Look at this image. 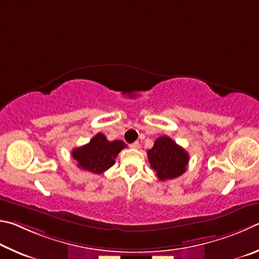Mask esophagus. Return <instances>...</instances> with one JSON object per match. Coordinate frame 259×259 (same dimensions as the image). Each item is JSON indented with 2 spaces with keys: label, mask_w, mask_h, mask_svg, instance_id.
Returning a JSON list of instances; mask_svg holds the SVG:
<instances>
[{
  "label": "esophagus",
  "mask_w": 259,
  "mask_h": 259,
  "mask_svg": "<svg viewBox=\"0 0 259 259\" xmlns=\"http://www.w3.org/2000/svg\"><path fill=\"white\" fill-rule=\"evenodd\" d=\"M130 147L132 148V149H140V143L139 142H134V143L131 144Z\"/></svg>",
  "instance_id": "1"
}]
</instances>
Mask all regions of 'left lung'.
<instances>
[{"label":"left lung","instance_id":"left-lung-1","mask_svg":"<svg viewBox=\"0 0 259 259\" xmlns=\"http://www.w3.org/2000/svg\"><path fill=\"white\" fill-rule=\"evenodd\" d=\"M151 168L160 181L176 179L185 173L189 153L168 137L158 138L153 147L148 150Z\"/></svg>","mask_w":259,"mask_h":259}]
</instances>
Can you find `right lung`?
Here are the masks:
<instances>
[{
    "label": "right lung",
    "instance_id": "obj_1",
    "mask_svg": "<svg viewBox=\"0 0 259 259\" xmlns=\"http://www.w3.org/2000/svg\"><path fill=\"white\" fill-rule=\"evenodd\" d=\"M124 148L126 144L120 140L110 142L102 133H98L88 144L74 149L71 156L80 169L102 174L113 166L118 153Z\"/></svg>",
    "mask_w": 259,
    "mask_h": 259
}]
</instances>
